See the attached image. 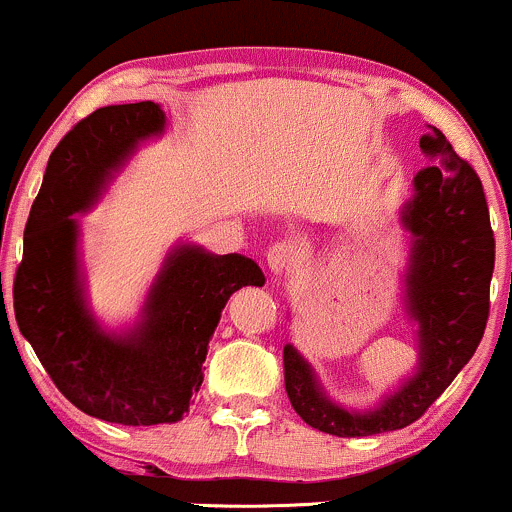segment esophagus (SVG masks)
Wrapping results in <instances>:
<instances>
[{"instance_id":"obj_1","label":"esophagus","mask_w":512,"mask_h":512,"mask_svg":"<svg viewBox=\"0 0 512 512\" xmlns=\"http://www.w3.org/2000/svg\"><path fill=\"white\" fill-rule=\"evenodd\" d=\"M293 262V248L289 243H274L267 252V264L272 269L274 276H281L284 272H289Z\"/></svg>"}]
</instances>
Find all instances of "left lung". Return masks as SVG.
Segmentation results:
<instances>
[{
    "mask_svg": "<svg viewBox=\"0 0 512 512\" xmlns=\"http://www.w3.org/2000/svg\"><path fill=\"white\" fill-rule=\"evenodd\" d=\"M431 158L399 209L407 238L402 310L416 342L414 373L370 409H346L327 395L315 368L293 344L284 346V380L291 407L308 426L339 438H361L414 424L467 366L489 320V286L496 260L489 207L479 175L431 127L421 137Z\"/></svg>",
    "mask_w": 512,
    "mask_h": 512,
    "instance_id": "8db88e82",
    "label": "left lung"
}]
</instances>
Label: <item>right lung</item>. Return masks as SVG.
I'll list each match as a JSON object with an SVG mask.
<instances>
[{"instance_id": "add662e5", "label": "right lung", "mask_w": 512, "mask_h": 512, "mask_svg": "<svg viewBox=\"0 0 512 512\" xmlns=\"http://www.w3.org/2000/svg\"><path fill=\"white\" fill-rule=\"evenodd\" d=\"M161 105H105L52 151L16 269L19 330L76 409L122 426L175 424L204 380L209 339L231 293L262 286L255 260L190 240L168 250L132 325L110 330L88 305L81 223L139 146L166 134ZM2 289V284H0Z\"/></svg>"}]
</instances>
